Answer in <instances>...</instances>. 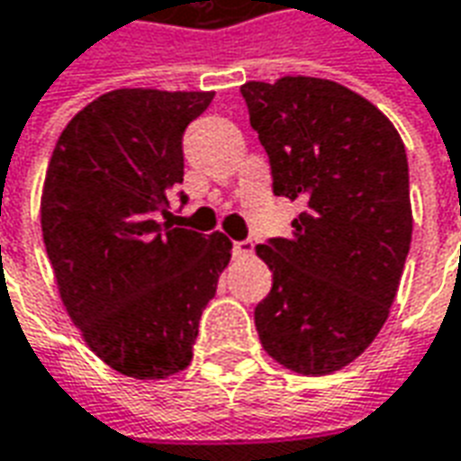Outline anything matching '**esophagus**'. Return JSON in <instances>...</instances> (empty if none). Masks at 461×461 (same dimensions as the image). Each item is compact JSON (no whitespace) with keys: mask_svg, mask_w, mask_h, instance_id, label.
<instances>
[{"mask_svg":"<svg viewBox=\"0 0 461 461\" xmlns=\"http://www.w3.org/2000/svg\"><path fill=\"white\" fill-rule=\"evenodd\" d=\"M231 251H234V257H249L251 251H254V244L251 241H234Z\"/></svg>","mask_w":461,"mask_h":461,"instance_id":"obj_1","label":"esophagus"}]
</instances>
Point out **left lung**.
<instances>
[{
  "label": "left lung",
  "mask_w": 461,
  "mask_h": 461,
  "mask_svg": "<svg viewBox=\"0 0 461 461\" xmlns=\"http://www.w3.org/2000/svg\"><path fill=\"white\" fill-rule=\"evenodd\" d=\"M241 95L274 194L303 204L291 237L257 247L274 279L254 309L259 340L294 373L330 375L375 340L402 279L412 240L405 145L377 105L329 78L247 81Z\"/></svg>",
  "instance_id": "8db88e82"
}]
</instances>
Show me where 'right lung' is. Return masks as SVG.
Masks as SVG:
<instances>
[{
  "label": "right lung",
  "mask_w": 461,
  "mask_h": 461,
  "mask_svg": "<svg viewBox=\"0 0 461 461\" xmlns=\"http://www.w3.org/2000/svg\"><path fill=\"white\" fill-rule=\"evenodd\" d=\"M212 95L108 91L68 121L46 167L41 231L59 296L86 346L135 380L190 366L202 311L231 259L221 231L159 220L185 175V128Z\"/></svg>",
  "instance_id": "right-lung-1"
}]
</instances>
